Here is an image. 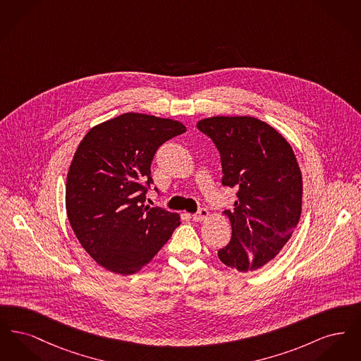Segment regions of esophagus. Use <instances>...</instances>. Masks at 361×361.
<instances>
[{
	"mask_svg": "<svg viewBox=\"0 0 361 361\" xmlns=\"http://www.w3.org/2000/svg\"><path fill=\"white\" fill-rule=\"evenodd\" d=\"M207 216H208V209H207V208H200L196 214H193V215H192L193 221H196V222H202V221H204Z\"/></svg>",
	"mask_w": 361,
	"mask_h": 361,
	"instance_id": "34e87169",
	"label": "esophagus"
}]
</instances>
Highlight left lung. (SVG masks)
<instances>
[{
    "label": "left lung",
    "mask_w": 361,
    "mask_h": 361,
    "mask_svg": "<svg viewBox=\"0 0 361 361\" xmlns=\"http://www.w3.org/2000/svg\"><path fill=\"white\" fill-rule=\"evenodd\" d=\"M221 154L222 184L237 189L231 240L218 252L240 272L259 269L291 238L302 212V174L290 143L274 127L250 116L199 121Z\"/></svg>",
    "instance_id": "1"
}]
</instances>
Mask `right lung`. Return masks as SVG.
I'll use <instances>...</instances> for the list:
<instances>
[{"label": "right lung", "instance_id": "add662e5", "mask_svg": "<svg viewBox=\"0 0 361 361\" xmlns=\"http://www.w3.org/2000/svg\"><path fill=\"white\" fill-rule=\"evenodd\" d=\"M185 131L180 121L130 112L81 140L68 173L66 211L86 253L105 269L135 274L180 226L177 214L145 200L158 147Z\"/></svg>", "mask_w": 361, "mask_h": 361}]
</instances>
